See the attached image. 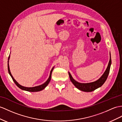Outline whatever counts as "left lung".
I'll return each instance as SVG.
<instances>
[{
  "mask_svg": "<svg viewBox=\"0 0 122 122\" xmlns=\"http://www.w3.org/2000/svg\"><path fill=\"white\" fill-rule=\"evenodd\" d=\"M110 61L107 68L106 71H105V72H104L102 76H101L98 80H97V81L91 83H79L76 81L75 79H73L70 72H68V73H69V78L71 82H72L73 85H75L77 88L79 89V90L86 92H92L95 90L96 89L100 87V86H102L104 84V83L106 81L110 72V66L111 65V58L110 54Z\"/></svg>",
  "mask_w": 122,
  "mask_h": 122,
  "instance_id": "left-lung-1",
  "label": "left lung"
}]
</instances>
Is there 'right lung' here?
Returning <instances> with one entry per match:
<instances>
[{"label":"right lung","mask_w":122,"mask_h":122,"mask_svg":"<svg viewBox=\"0 0 122 122\" xmlns=\"http://www.w3.org/2000/svg\"><path fill=\"white\" fill-rule=\"evenodd\" d=\"M9 58H10V55L9 56V58H8V72L9 73V75H10V76H11L12 79L13 81L17 85V87H19L22 90H24V91H28V92H39V91H42L43 90V89L45 88V87L46 86L49 84L50 81H51V75H52V71L53 70V68L54 67H53V68L52 69V70H51V72H50V76H49V79H47V81L44 83L41 84L40 85H39V86H35V87H25V86H23L20 85V84H19L18 83H17L16 80L14 79V78L13 77L12 75H11V73L10 72V68H9Z\"/></svg>","instance_id":"1"}]
</instances>
